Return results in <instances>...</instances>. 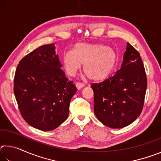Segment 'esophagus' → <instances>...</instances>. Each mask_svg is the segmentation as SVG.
<instances>
[{"label":"esophagus","instance_id":"obj_1","mask_svg":"<svg viewBox=\"0 0 161 161\" xmlns=\"http://www.w3.org/2000/svg\"><path fill=\"white\" fill-rule=\"evenodd\" d=\"M75 86L77 87V89H80L82 88V87L84 86V84L82 83H80V82H77L75 84Z\"/></svg>","mask_w":161,"mask_h":161}]
</instances>
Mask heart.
<instances>
[{"label":"heart","mask_w":161,"mask_h":161,"mask_svg":"<svg viewBox=\"0 0 161 161\" xmlns=\"http://www.w3.org/2000/svg\"><path fill=\"white\" fill-rule=\"evenodd\" d=\"M67 74L74 77L84 64V72L91 80L103 81L110 77L118 64L119 55L114 48L97 43L80 42L62 58Z\"/></svg>","instance_id":"1"}]
</instances>
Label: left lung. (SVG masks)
<instances>
[{
	"instance_id": "left-lung-1",
	"label": "left lung",
	"mask_w": 161,
	"mask_h": 161,
	"mask_svg": "<svg viewBox=\"0 0 161 161\" xmlns=\"http://www.w3.org/2000/svg\"><path fill=\"white\" fill-rule=\"evenodd\" d=\"M121 69L111 77L91 86L94 95V114L112 129L129 126L140 116L146 92L145 69L136 49L127 42Z\"/></svg>"
}]
</instances>
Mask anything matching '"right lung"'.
I'll return each instance as SVG.
<instances>
[{"label": "right lung", "mask_w": 161, "mask_h": 161, "mask_svg": "<svg viewBox=\"0 0 161 161\" xmlns=\"http://www.w3.org/2000/svg\"><path fill=\"white\" fill-rule=\"evenodd\" d=\"M61 67L54 44L35 49L18 65L15 97L22 116L35 129L54 130L69 116V103L77 88Z\"/></svg>", "instance_id": "1"}]
</instances>
